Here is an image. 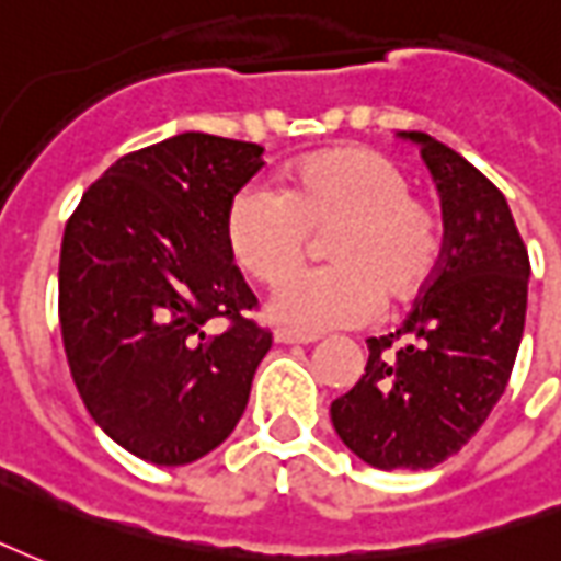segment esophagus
I'll return each instance as SVG.
<instances>
[{"instance_id":"34e87169","label":"esophagus","mask_w":561,"mask_h":561,"mask_svg":"<svg viewBox=\"0 0 561 561\" xmlns=\"http://www.w3.org/2000/svg\"><path fill=\"white\" fill-rule=\"evenodd\" d=\"M273 339H276V344H312V342H318L314 335L294 333V330H276V333H273Z\"/></svg>"}]
</instances>
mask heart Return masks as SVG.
Masks as SVG:
<instances>
[{"mask_svg":"<svg viewBox=\"0 0 561 561\" xmlns=\"http://www.w3.org/2000/svg\"><path fill=\"white\" fill-rule=\"evenodd\" d=\"M335 225L327 247L335 267L297 276L270 300V314L285 327H359L380 312L383 297L416 300L437 276V217L392 160L356 145L302 157L282 175L279 193L243 186L228 202L226 247L247 276L279 285L302 267L309 231Z\"/></svg>","mask_w":561,"mask_h":561,"instance_id":"obj_1","label":"heart"}]
</instances>
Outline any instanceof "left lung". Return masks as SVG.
<instances>
[{"instance_id":"left-lung-1","label":"left lung","mask_w":561,"mask_h":561,"mask_svg":"<svg viewBox=\"0 0 561 561\" xmlns=\"http://www.w3.org/2000/svg\"><path fill=\"white\" fill-rule=\"evenodd\" d=\"M419 145L443 202L434 282L396 333L368 339L365 375L335 398V434L377 470H431L460 451L508 386L524 339L529 255L508 202L449 145Z\"/></svg>"}]
</instances>
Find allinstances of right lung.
<instances>
[{
	"label": "right lung",
	"instance_id": "obj_1",
	"mask_svg": "<svg viewBox=\"0 0 561 561\" xmlns=\"http://www.w3.org/2000/svg\"><path fill=\"white\" fill-rule=\"evenodd\" d=\"M264 148L178 133L133 151L82 193L65 226L59 321L91 419L157 467L205 458L243 416L267 330L226 247L228 202ZM217 317L226 334H207Z\"/></svg>",
	"mask_w": 561,
	"mask_h": 561
}]
</instances>
